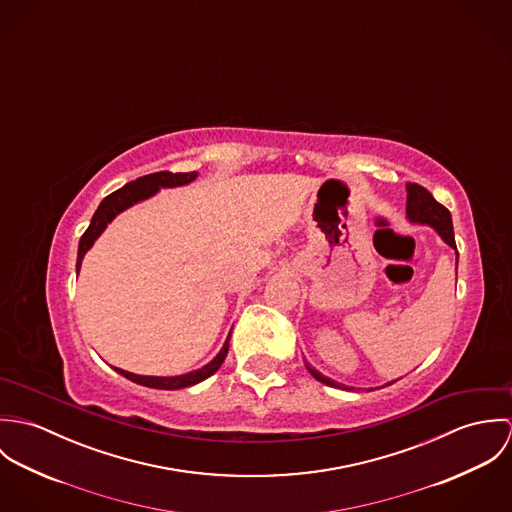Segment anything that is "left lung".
Segmentation results:
<instances>
[{"label":"left lung","mask_w":512,"mask_h":512,"mask_svg":"<svg viewBox=\"0 0 512 512\" xmlns=\"http://www.w3.org/2000/svg\"><path fill=\"white\" fill-rule=\"evenodd\" d=\"M408 189V203H406V213H408V219L412 222H422V224H430L432 228L438 230L439 236L445 240V244H449L453 250H457L455 246V236H453V224H451V215L449 211L439 205L438 201L432 197V193L418 185V183H408L406 185ZM309 372L323 384L327 386H333V388H345V390H351L349 386H343L327 376H323L321 372H317L315 368L307 365ZM392 384V382H390Z\"/></svg>","instance_id":"obj_1"}]
</instances>
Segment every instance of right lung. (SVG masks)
<instances>
[{
	"instance_id": "1",
	"label": "right lung",
	"mask_w": 512,
	"mask_h": 512,
	"mask_svg": "<svg viewBox=\"0 0 512 512\" xmlns=\"http://www.w3.org/2000/svg\"><path fill=\"white\" fill-rule=\"evenodd\" d=\"M197 177L195 171L191 173H171V171H159V173H149L144 175L128 185H124L122 189L110 193L102 203L100 207L96 209L94 217L90 220V226L84 230V234L80 236V242H78V258H76V272L80 270V264H82V258L84 254L90 250V246L94 244V240L102 234V230L108 226V222L114 219L118 213L126 211L128 207L144 201L147 197L155 195L159 191V187H179V185H187L191 183L193 179ZM228 341L230 337L226 339L224 347L220 349L219 355L209 363V365L199 368V370H193V372H187V374H181V376H142V374H134V372H126L122 368H116L122 376H126L128 380L132 382H138L142 386H149V388H159V390H177V388H187V386H193L205 378H209L211 374H215L219 370L220 365L224 363L226 355H228Z\"/></svg>"
}]
</instances>
